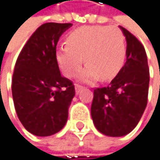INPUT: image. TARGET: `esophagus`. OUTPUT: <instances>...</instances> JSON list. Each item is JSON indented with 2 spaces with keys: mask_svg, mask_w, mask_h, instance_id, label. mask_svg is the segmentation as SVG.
Wrapping results in <instances>:
<instances>
[{
  "mask_svg": "<svg viewBox=\"0 0 160 160\" xmlns=\"http://www.w3.org/2000/svg\"><path fill=\"white\" fill-rule=\"evenodd\" d=\"M82 90V87L79 86V85H76L75 87V92H76V95H78L79 93H81V91Z\"/></svg>",
  "mask_w": 160,
  "mask_h": 160,
  "instance_id": "obj_1",
  "label": "esophagus"
}]
</instances>
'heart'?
<instances>
[{"instance_id":"1","label":"heart","mask_w":160,"mask_h":160,"mask_svg":"<svg viewBox=\"0 0 160 160\" xmlns=\"http://www.w3.org/2000/svg\"><path fill=\"white\" fill-rule=\"evenodd\" d=\"M66 41L68 45L56 51L57 62L65 76L74 77L85 60L87 65L78 77L82 82L114 78L126 58L125 37L116 26L81 27L71 32Z\"/></svg>"}]
</instances>
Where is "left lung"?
<instances>
[{"label": "left lung", "mask_w": 160, "mask_h": 160, "mask_svg": "<svg viewBox=\"0 0 160 160\" xmlns=\"http://www.w3.org/2000/svg\"><path fill=\"white\" fill-rule=\"evenodd\" d=\"M127 42L126 62L106 87L94 90L91 116L98 131L122 137L134 130L147 105L149 67L141 42L119 26Z\"/></svg>", "instance_id": "left-lung-1"}]
</instances>
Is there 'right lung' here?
I'll return each mask as SVG.
<instances>
[{"instance_id": "obj_1", "label": "right lung", "mask_w": 160, "mask_h": 160, "mask_svg": "<svg viewBox=\"0 0 160 160\" xmlns=\"http://www.w3.org/2000/svg\"><path fill=\"white\" fill-rule=\"evenodd\" d=\"M72 23L41 25L22 49L13 73L12 97L23 127L38 137L60 132L75 96L71 81L61 75L56 46Z\"/></svg>"}]
</instances>
